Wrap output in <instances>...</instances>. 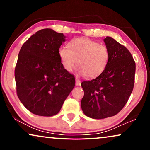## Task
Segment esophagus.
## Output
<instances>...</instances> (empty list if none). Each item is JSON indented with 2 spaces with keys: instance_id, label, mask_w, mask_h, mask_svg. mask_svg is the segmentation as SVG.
Returning <instances> with one entry per match:
<instances>
[{
  "instance_id": "34e87169",
  "label": "esophagus",
  "mask_w": 150,
  "mask_h": 150,
  "mask_svg": "<svg viewBox=\"0 0 150 150\" xmlns=\"http://www.w3.org/2000/svg\"><path fill=\"white\" fill-rule=\"evenodd\" d=\"M76 86H79L81 85V81L79 79H76Z\"/></svg>"
}]
</instances>
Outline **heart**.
<instances>
[{
  "instance_id": "1",
  "label": "heart",
  "mask_w": 150,
  "mask_h": 150,
  "mask_svg": "<svg viewBox=\"0 0 150 150\" xmlns=\"http://www.w3.org/2000/svg\"><path fill=\"white\" fill-rule=\"evenodd\" d=\"M68 48L59 49V56L63 68L71 71L76 66L85 77L92 79L103 72L109 59L107 47L86 38H77L68 43Z\"/></svg>"
}]
</instances>
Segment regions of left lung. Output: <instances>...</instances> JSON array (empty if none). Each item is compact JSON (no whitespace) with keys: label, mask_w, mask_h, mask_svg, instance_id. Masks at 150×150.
I'll use <instances>...</instances> for the list:
<instances>
[{"label":"left lung","mask_w":150,"mask_h":150,"mask_svg":"<svg viewBox=\"0 0 150 150\" xmlns=\"http://www.w3.org/2000/svg\"><path fill=\"white\" fill-rule=\"evenodd\" d=\"M109 59L101 74L82 82L84 96L81 108L86 116L100 120L115 115L132 93L136 65L126 47L110 37L104 39Z\"/></svg>","instance_id":"left-lung-1"}]
</instances>
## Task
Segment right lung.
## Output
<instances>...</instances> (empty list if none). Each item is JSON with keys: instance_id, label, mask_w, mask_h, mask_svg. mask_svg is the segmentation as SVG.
Masks as SVG:
<instances>
[{"instance_id": "add662e5", "label": "right lung", "mask_w": 150, "mask_h": 150, "mask_svg": "<svg viewBox=\"0 0 150 150\" xmlns=\"http://www.w3.org/2000/svg\"><path fill=\"white\" fill-rule=\"evenodd\" d=\"M65 38L44 28L30 36L20 50L15 68L17 95L37 115H57L75 86L74 76L63 68L59 56Z\"/></svg>"}]
</instances>
